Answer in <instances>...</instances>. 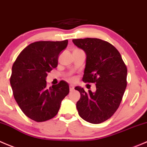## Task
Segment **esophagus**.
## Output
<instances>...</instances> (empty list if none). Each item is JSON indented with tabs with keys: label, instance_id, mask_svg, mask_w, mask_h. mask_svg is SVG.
<instances>
[{
	"label": "esophagus",
	"instance_id": "1",
	"mask_svg": "<svg viewBox=\"0 0 147 147\" xmlns=\"http://www.w3.org/2000/svg\"><path fill=\"white\" fill-rule=\"evenodd\" d=\"M69 88H70V91H73L74 86H73V85H70V86H69Z\"/></svg>",
	"mask_w": 147,
	"mask_h": 147
}]
</instances>
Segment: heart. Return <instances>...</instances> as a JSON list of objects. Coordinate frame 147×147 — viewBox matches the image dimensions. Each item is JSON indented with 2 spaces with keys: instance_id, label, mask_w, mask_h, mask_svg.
<instances>
[{
  "instance_id": "heart-1",
  "label": "heart",
  "mask_w": 147,
  "mask_h": 147,
  "mask_svg": "<svg viewBox=\"0 0 147 147\" xmlns=\"http://www.w3.org/2000/svg\"><path fill=\"white\" fill-rule=\"evenodd\" d=\"M69 79L71 80V81H73V80L74 79V77H70V78H69Z\"/></svg>"
}]
</instances>
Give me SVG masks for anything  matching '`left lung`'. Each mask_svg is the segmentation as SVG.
<instances>
[{"mask_svg":"<svg viewBox=\"0 0 147 147\" xmlns=\"http://www.w3.org/2000/svg\"><path fill=\"white\" fill-rule=\"evenodd\" d=\"M86 55L83 81L95 83L96 90L86 93L75 87L81 94L76 103L80 117L86 122L99 124L106 121L117 110L127 86V69L114 46L97 38L73 40Z\"/></svg>","mask_w":147,"mask_h":147,"instance_id":"obj_1","label":"left lung"}]
</instances>
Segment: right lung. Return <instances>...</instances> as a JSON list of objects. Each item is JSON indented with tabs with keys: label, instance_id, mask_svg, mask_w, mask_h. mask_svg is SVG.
Returning <instances> with one entry per match:
<instances>
[{
	"label": "right lung",
	"instance_id": "1",
	"mask_svg": "<svg viewBox=\"0 0 147 147\" xmlns=\"http://www.w3.org/2000/svg\"><path fill=\"white\" fill-rule=\"evenodd\" d=\"M68 40L40 41L20 52L12 67L10 85L24 114L36 122L49 120L58 113L61 101L69 93L67 82L47 87V73L58 65L59 55Z\"/></svg>",
	"mask_w": 147,
	"mask_h": 147
}]
</instances>
